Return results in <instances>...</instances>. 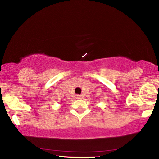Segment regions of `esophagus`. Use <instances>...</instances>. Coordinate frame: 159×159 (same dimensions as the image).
I'll return each mask as SVG.
<instances>
[{"label":"esophagus","mask_w":159,"mask_h":159,"mask_svg":"<svg viewBox=\"0 0 159 159\" xmlns=\"http://www.w3.org/2000/svg\"><path fill=\"white\" fill-rule=\"evenodd\" d=\"M76 98H77V99H81V95H77V96H76Z\"/></svg>","instance_id":"obj_1"}]
</instances>
